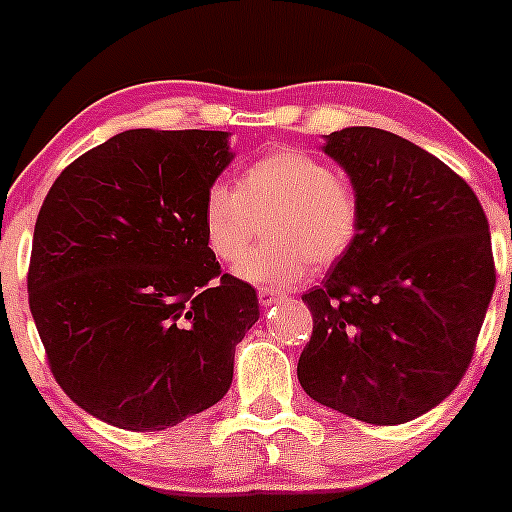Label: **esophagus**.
<instances>
[{"mask_svg": "<svg viewBox=\"0 0 512 512\" xmlns=\"http://www.w3.org/2000/svg\"><path fill=\"white\" fill-rule=\"evenodd\" d=\"M288 295L280 293V290H273V288H258V302H261L263 307H273L278 305V302H283Z\"/></svg>", "mask_w": 512, "mask_h": 512, "instance_id": "esophagus-1", "label": "esophagus"}]
</instances>
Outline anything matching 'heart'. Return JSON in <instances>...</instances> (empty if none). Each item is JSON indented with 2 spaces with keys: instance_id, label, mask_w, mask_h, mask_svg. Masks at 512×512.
<instances>
[{
  "instance_id": "heart-1",
  "label": "heart",
  "mask_w": 512,
  "mask_h": 512,
  "mask_svg": "<svg viewBox=\"0 0 512 512\" xmlns=\"http://www.w3.org/2000/svg\"><path fill=\"white\" fill-rule=\"evenodd\" d=\"M263 241L234 266L249 283L288 285L339 261L361 227L359 195L320 156L283 148L241 170L239 188L214 180L202 195V232L222 261H236L249 246L258 219Z\"/></svg>"
}]
</instances>
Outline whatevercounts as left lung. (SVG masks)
<instances>
[{"mask_svg": "<svg viewBox=\"0 0 512 512\" xmlns=\"http://www.w3.org/2000/svg\"><path fill=\"white\" fill-rule=\"evenodd\" d=\"M359 195L354 246L302 302L312 312L298 381L317 403L371 425L437 408L474 356L496 288L488 219L439 158L373 126L324 136Z\"/></svg>", "mask_w": 512, "mask_h": 512, "instance_id": "1", "label": "left lung"}]
</instances>
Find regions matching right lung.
Here are the masks:
<instances>
[{"label":"right lung","instance_id":"obj_1","mask_svg":"<svg viewBox=\"0 0 512 512\" xmlns=\"http://www.w3.org/2000/svg\"><path fill=\"white\" fill-rule=\"evenodd\" d=\"M229 136L122 131L70 163L38 212V337L68 398L119 430H166L219 403L258 322L256 290L219 276L202 232Z\"/></svg>","mask_w":512,"mask_h":512}]
</instances>
